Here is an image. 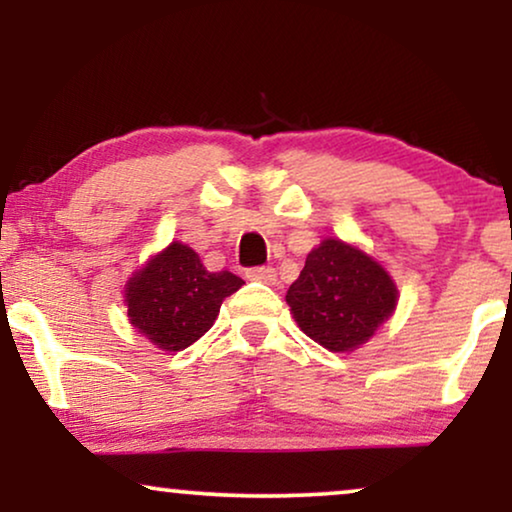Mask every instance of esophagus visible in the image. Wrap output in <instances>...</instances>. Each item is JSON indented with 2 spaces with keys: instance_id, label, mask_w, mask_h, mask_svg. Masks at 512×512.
Here are the masks:
<instances>
[{
  "instance_id": "1",
  "label": "esophagus",
  "mask_w": 512,
  "mask_h": 512,
  "mask_svg": "<svg viewBox=\"0 0 512 512\" xmlns=\"http://www.w3.org/2000/svg\"><path fill=\"white\" fill-rule=\"evenodd\" d=\"M247 279H251V282H261V284H275L277 272L275 268H249Z\"/></svg>"
}]
</instances>
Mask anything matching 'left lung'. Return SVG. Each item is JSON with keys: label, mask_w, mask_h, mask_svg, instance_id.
Wrapping results in <instances>:
<instances>
[{"label": "left lung", "mask_w": 512, "mask_h": 512, "mask_svg": "<svg viewBox=\"0 0 512 512\" xmlns=\"http://www.w3.org/2000/svg\"><path fill=\"white\" fill-rule=\"evenodd\" d=\"M293 319L328 352H354L391 319L398 289L387 268L356 244L326 237L286 291Z\"/></svg>", "instance_id": "1"}]
</instances>
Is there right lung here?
Wrapping results in <instances>:
<instances>
[{
  "label": "right lung",
  "mask_w": 512,
  "mask_h": 512,
  "mask_svg": "<svg viewBox=\"0 0 512 512\" xmlns=\"http://www.w3.org/2000/svg\"><path fill=\"white\" fill-rule=\"evenodd\" d=\"M244 282L233 272H209L188 244L174 240L125 282L130 324L163 352H181L219 317L221 303Z\"/></svg>",
  "instance_id": "obj_1"
}]
</instances>
